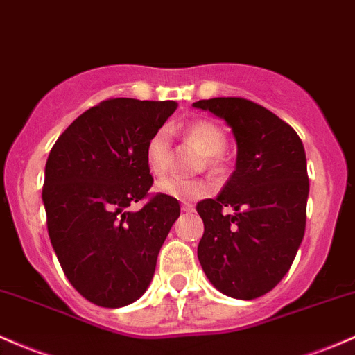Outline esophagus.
<instances>
[{"label": "esophagus", "instance_id": "obj_1", "mask_svg": "<svg viewBox=\"0 0 355 355\" xmlns=\"http://www.w3.org/2000/svg\"><path fill=\"white\" fill-rule=\"evenodd\" d=\"M182 210H184V212H193V205L192 204H182Z\"/></svg>", "mask_w": 355, "mask_h": 355}]
</instances>
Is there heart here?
<instances>
[{
    "mask_svg": "<svg viewBox=\"0 0 355 355\" xmlns=\"http://www.w3.org/2000/svg\"><path fill=\"white\" fill-rule=\"evenodd\" d=\"M180 133L192 145H196L205 155V166L212 173L222 171V151L225 150L224 130L217 123L209 119H196L184 124ZM145 162L153 177L162 178L168 173L171 165V139L166 130H157L148 138L145 145ZM157 190L163 196L178 200H196L207 196L210 185L204 180H184V178H166L159 182Z\"/></svg>",
    "mask_w": 355,
    "mask_h": 355,
    "instance_id": "b5f03b06",
    "label": "heart"
}]
</instances>
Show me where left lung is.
Masks as SVG:
<instances>
[{"label": "left lung", "instance_id": "obj_1", "mask_svg": "<svg viewBox=\"0 0 355 355\" xmlns=\"http://www.w3.org/2000/svg\"><path fill=\"white\" fill-rule=\"evenodd\" d=\"M193 107L224 119L237 145L236 170L222 192L197 204L204 220L198 261L220 293L263 297L290 270L305 234V148L290 124L252 101L214 97Z\"/></svg>", "mask_w": 355, "mask_h": 355}]
</instances>
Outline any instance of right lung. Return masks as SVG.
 <instances>
[{"instance_id":"obj_1","label":"right lung","mask_w":355,"mask_h":355,"mask_svg":"<svg viewBox=\"0 0 355 355\" xmlns=\"http://www.w3.org/2000/svg\"><path fill=\"white\" fill-rule=\"evenodd\" d=\"M175 101L118 97L83 112L50 150L44 198L50 243L85 300L106 309L141 297L159 248L180 216L173 197L157 193L141 209L153 177L145 145L165 124Z\"/></svg>"}]
</instances>
